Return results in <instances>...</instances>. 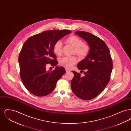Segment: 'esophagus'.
Here are the masks:
<instances>
[{
	"instance_id": "esophagus-1",
	"label": "esophagus",
	"mask_w": 131,
	"mask_h": 131,
	"mask_svg": "<svg viewBox=\"0 0 131 131\" xmlns=\"http://www.w3.org/2000/svg\"><path fill=\"white\" fill-rule=\"evenodd\" d=\"M65 70H66V71L67 72H69V71H71V70H70V69L67 68H65Z\"/></svg>"
}]
</instances>
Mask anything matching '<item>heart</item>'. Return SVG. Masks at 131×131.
Returning a JSON list of instances; mask_svg holds the SVG:
<instances>
[{
    "instance_id": "1",
    "label": "heart",
    "mask_w": 131,
    "mask_h": 131,
    "mask_svg": "<svg viewBox=\"0 0 131 131\" xmlns=\"http://www.w3.org/2000/svg\"><path fill=\"white\" fill-rule=\"evenodd\" d=\"M66 42L74 47L73 54H75L80 58H86L90 53V47L88 44L83 43V41L80 38L72 35L66 39ZM54 53L58 56H61L62 54V44L59 40L56 42L53 47ZM77 62V58L75 56H65L59 60L61 66L66 68H72Z\"/></svg>"
}]
</instances>
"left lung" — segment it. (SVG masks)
<instances>
[{"label": "left lung", "mask_w": 131, "mask_h": 131, "mask_svg": "<svg viewBox=\"0 0 131 131\" xmlns=\"http://www.w3.org/2000/svg\"><path fill=\"white\" fill-rule=\"evenodd\" d=\"M84 39L90 47V51L84 59L77 65L81 73L73 71L74 78L71 88L76 96L84 100H90L98 96L105 89L110 81L112 72V58L109 49L102 39L85 31L75 32Z\"/></svg>", "instance_id": "8db88e82"}]
</instances>
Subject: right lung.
<instances>
[{"instance_id":"right-lung-1","label":"right lung","mask_w":131,"mask_h":131,"mask_svg":"<svg viewBox=\"0 0 131 131\" xmlns=\"http://www.w3.org/2000/svg\"><path fill=\"white\" fill-rule=\"evenodd\" d=\"M71 33L69 30H52L34 35L26 40L19 52V63L21 80L27 90L37 96L52 92L56 82L66 73L63 67L47 71L46 65L53 67L58 61L53 52L56 42Z\"/></svg>"}]
</instances>
